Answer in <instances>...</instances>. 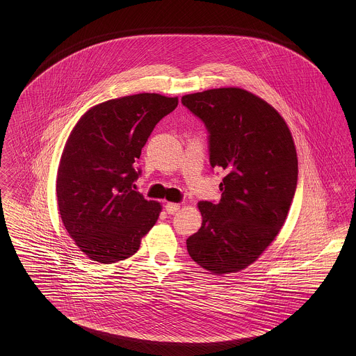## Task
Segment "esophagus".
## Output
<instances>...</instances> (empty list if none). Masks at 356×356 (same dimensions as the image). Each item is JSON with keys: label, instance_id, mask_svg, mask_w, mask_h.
I'll return each mask as SVG.
<instances>
[{"label": "esophagus", "instance_id": "esophagus-1", "mask_svg": "<svg viewBox=\"0 0 356 356\" xmlns=\"http://www.w3.org/2000/svg\"><path fill=\"white\" fill-rule=\"evenodd\" d=\"M179 208H181V205L177 203H167L165 204V211L168 212V213H175V212H178L179 211Z\"/></svg>", "mask_w": 356, "mask_h": 356}]
</instances>
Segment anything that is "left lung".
I'll return each mask as SVG.
<instances>
[{"instance_id": "obj_1", "label": "left lung", "mask_w": 356, "mask_h": 356, "mask_svg": "<svg viewBox=\"0 0 356 356\" xmlns=\"http://www.w3.org/2000/svg\"><path fill=\"white\" fill-rule=\"evenodd\" d=\"M182 104L209 131L212 168L226 172L220 202L197 203L203 223L188 252L212 274L241 271L286 220L299 172L292 133L274 106L240 88L185 95Z\"/></svg>"}]
</instances>
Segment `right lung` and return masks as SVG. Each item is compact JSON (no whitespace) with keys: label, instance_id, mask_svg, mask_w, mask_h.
I'll return each instance as SVG.
<instances>
[{"label":"right lung","instance_id":"right-lung-1","mask_svg":"<svg viewBox=\"0 0 356 356\" xmlns=\"http://www.w3.org/2000/svg\"><path fill=\"white\" fill-rule=\"evenodd\" d=\"M178 97L140 93L97 104L71 130L56 195L61 222L90 260L111 264L136 254L161 204L134 191L136 163L154 126Z\"/></svg>","mask_w":356,"mask_h":356}]
</instances>
